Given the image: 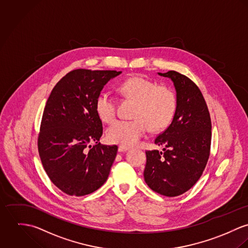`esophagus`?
<instances>
[{
  "label": "esophagus",
  "mask_w": 248,
  "mask_h": 248,
  "mask_svg": "<svg viewBox=\"0 0 248 248\" xmlns=\"http://www.w3.org/2000/svg\"><path fill=\"white\" fill-rule=\"evenodd\" d=\"M129 149H130V147L125 146V145H120V146L118 147V151H119V152H126V151L129 150Z\"/></svg>",
  "instance_id": "34e87169"
}]
</instances>
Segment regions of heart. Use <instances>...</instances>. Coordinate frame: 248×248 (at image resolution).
<instances>
[{"instance_id":"b5f03b06","label":"heart","mask_w":248,"mask_h":248,"mask_svg":"<svg viewBox=\"0 0 248 248\" xmlns=\"http://www.w3.org/2000/svg\"><path fill=\"white\" fill-rule=\"evenodd\" d=\"M119 92L135 101L132 112L134 120H119L107 130L112 143L133 145L148 129L158 132L172 122L177 109L175 93L167 86L156 83L142 76H132L119 84ZM95 110L104 123L109 124L116 117L117 103L109 92H102L96 99Z\"/></svg>"}]
</instances>
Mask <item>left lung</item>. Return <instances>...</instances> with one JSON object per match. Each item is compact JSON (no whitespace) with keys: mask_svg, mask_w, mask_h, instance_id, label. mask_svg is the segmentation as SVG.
Wrapping results in <instances>:
<instances>
[{"mask_svg":"<svg viewBox=\"0 0 248 248\" xmlns=\"http://www.w3.org/2000/svg\"><path fill=\"white\" fill-rule=\"evenodd\" d=\"M176 90L177 109L170 125L155 139L163 151H146L143 177L155 192L176 197L189 190L207 164L211 144V120L199 87L186 76L170 70Z\"/></svg>","mask_w":248,"mask_h":248,"instance_id":"left-lung-1","label":"left lung"}]
</instances>
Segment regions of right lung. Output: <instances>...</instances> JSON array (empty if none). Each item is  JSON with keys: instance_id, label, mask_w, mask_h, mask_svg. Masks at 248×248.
Returning <instances> with one entry per match:
<instances>
[{"instance_id": "obj_1", "label": "right lung", "mask_w": 248, "mask_h": 248, "mask_svg": "<svg viewBox=\"0 0 248 248\" xmlns=\"http://www.w3.org/2000/svg\"><path fill=\"white\" fill-rule=\"evenodd\" d=\"M121 73L73 70L57 83L46 102L38 139L39 154L50 181L67 195L94 192L108 178L118 147L99 142L103 124L95 102L104 86ZM91 142L96 143L92 148Z\"/></svg>"}]
</instances>
